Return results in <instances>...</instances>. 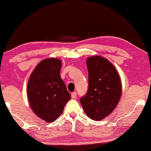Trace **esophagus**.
<instances>
[{
    "label": "esophagus",
    "mask_w": 151,
    "mask_h": 151,
    "mask_svg": "<svg viewBox=\"0 0 151 151\" xmlns=\"http://www.w3.org/2000/svg\"><path fill=\"white\" fill-rule=\"evenodd\" d=\"M76 97H77V93H76V91H74V92L72 93V98L75 99Z\"/></svg>",
    "instance_id": "34e87169"
}]
</instances>
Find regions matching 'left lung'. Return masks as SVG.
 Listing matches in <instances>:
<instances>
[{
    "label": "left lung",
    "mask_w": 151,
    "mask_h": 151,
    "mask_svg": "<svg viewBox=\"0 0 151 151\" xmlns=\"http://www.w3.org/2000/svg\"><path fill=\"white\" fill-rule=\"evenodd\" d=\"M86 66L89 87L80 102L90 119L99 121L111 113L119 103L122 91L121 79L114 66L104 58H89Z\"/></svg>",
    "instance_id": "left-lung-1"
}]
</instances>
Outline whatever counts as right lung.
<instances>
[{
    "label": "right lung",
    "mask_w": 151,
    "mask_h": 151,
    "mask_svg": "<svg viewBox=\"0 0 151 151\" xmlns=\"http://www.w3.org/2000/svg\"><path fill=\"white\" fill-rule=\"evenodd\" d=\"M61 60L48 58L36 66L27 83L29 104L37 116L47 122L62 114L71 95L60 77Z\"/></svg>",
    "instance_id": "add662e5"
}]
</instances>
